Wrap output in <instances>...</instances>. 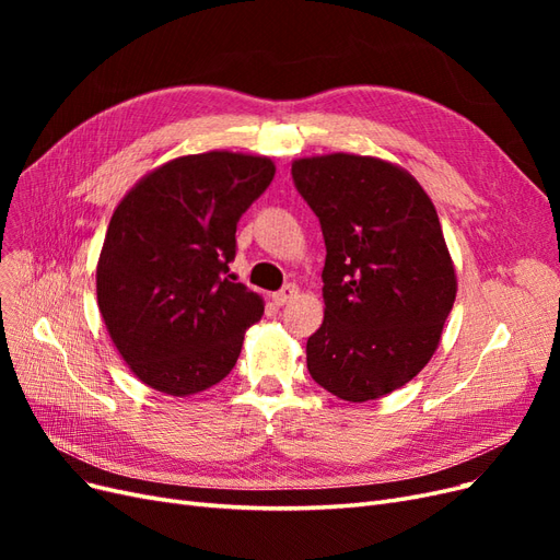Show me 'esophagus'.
Instances as JSON below:
<instances>
[{
    "label": "esophagus",
    "mask_w": 560,
    "mask_h": 560,
    "mask_svg": "<svg viewBox=\"0 0 560 560\" xmlns=\"http://www.w3.org/2000/svg\"><path fill=\"white\" fill-rule=\"evenodd\" d=\"M296 296H299V287L296 284H284L280 292L273 294V301H276V306H284V303H290Z\"/></svg>",
    "instance_id": "34e87169"
}]
</instances>
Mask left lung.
Masks as SVG:
<instances>
[{
    "label": "left lung",
    "mask_w": 560,
    "mask_h": 560,
    "mask_svg": "<svg viewBox=\"0 0 560 560\" xmlns=\"http://www.w3.org/2000/svg\"><path fill=\"white\" fill-rule=\"evenodd\" d=\"M292 177L327 247L308 371L338 399H378L430 362L453 308L457 280L436 210L413 175L374 156L299 159Z\"/></svg>",
    "instance_id": "1"
}]
</instances>
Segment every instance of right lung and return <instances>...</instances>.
<instances>
[{"mask_svg":"<svg viewBox=\"0 0 560 560\" xmlns=\"http://www.w3.org/2000/svg\"><path fill=\"white\" fill-rule=\"evenodd\" d=\"M266 156L208 151L167 161L118 202L97 259V306L144 385L173 397L229 376L264 301L233 282L235 226L273 182Z\"/></svg>","mask_w":560,"mask_h":560,"instance_id":"add662e5","label":"right lung"}]
</instances>
